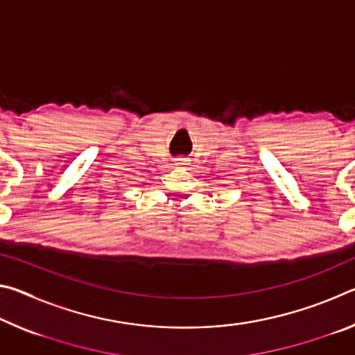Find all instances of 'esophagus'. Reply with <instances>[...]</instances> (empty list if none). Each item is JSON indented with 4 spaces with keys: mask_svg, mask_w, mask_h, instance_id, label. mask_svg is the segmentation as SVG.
I'll return each instance as SVG.
<instances>
[{
    "mask_svg": "<svg viewBox=\"0 0 355 355\" xmlns=\"http://www.w3.org/2000/svg\"><path fill=\"white\" fill-rule=\"evenodd\" d=\"M178 164H184V159H178Z\"/></svg>",
    "mask_w": 355,
    "mask_h": 355,
    "instance_id": "esophagus-1",
    "label": "esophagus"
}]
</instances>
